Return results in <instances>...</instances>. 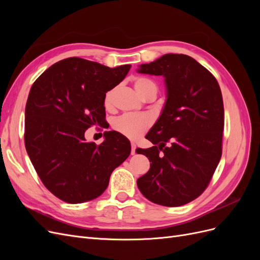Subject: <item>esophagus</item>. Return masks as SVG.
I'll return each instance as SVG.
<instances>
[{
	"label": "esophagus",
	"mask_w": 260,
	"mask_h": 260,
	"mask_svg": "<svg viewBox=\"0 0 260 260\" xmlns=\"http://www.w3.org/2000/svg\"><path fill=\"white\" fill-rule=\"evenodd\" d=\"M136 144L135 143H131V155H135L136 154Z\"/></svg>",
	"instance_id": "esophagus-1"
}]
</instances>
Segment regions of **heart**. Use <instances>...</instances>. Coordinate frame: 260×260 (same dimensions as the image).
<instances>
[{"instance_id":"heart-1","label":"heart","mask_w":260,"mask_h":260,"mask_svg":"<svg viewBox=\"0 0 260 260\" xmlns=\"http://www.w3.org/2000/svg\"><path fill=\"white\" fill-rule=\"evenodd\" d=\"M133 85L141 96L147 99L156 96L158 92V86L156 82L146 77H137L133 80ZM117 88L108 90L104 95V105L106 108H113L114 100ZM153 123L152 118L146 114H124L121 115L113 122V128L121 133L124 137L136 140L145 133Z\"/></svg>"}]
</instances>
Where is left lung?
Here are the masks:
<instances>
[{
	"mask_svg": "<svg viewBox=\"0 0 260 260\" xmlns=\"http://www.w3.org/2000/svg\"><path fill=\"white\" fill-rule=\"evenodd\" d=\"M138 72L164 76L167 86L164 111L145 137L154 146L139 149L152 164L138 187L158 205H185L206 190L221 158V90L208 69L184 54H166Z\"/></svg>",
	"mask_w": 260,
	"mask_h": 260,
	"instance_id": "obj_1",
	"label": "left lung"
}]
</instances>
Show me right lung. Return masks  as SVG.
Segmentation results:
<instances>
[{"label": "right lung", "instance_id": "right-lung-1", "mask_svg": "<svg viewBox=\"0 0 260 260\" xmlns=\"http://www.w3.org/2000/svg\"><path fill=\"white\" fill-rule=\"evenodd\" d=\"M130 65L115 68L79 57L55 62L31 86L25 113V145L38 176L59 200L79 204L99 198L130 142L104 132L100 145L84 132L105 120V93L119 84Z\"/></svg>", "mask_w": 260, "mask_h": 260}]
</instances>
